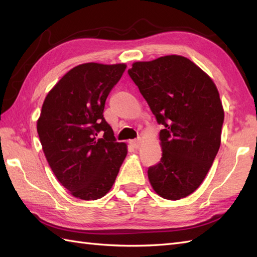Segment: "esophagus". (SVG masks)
<instances>
[{"label": "esophagus", "instance_id": "34e87169", "mask_svg": "<svg viewBox=\"0 0 257 257\" xmlns=\"http://www.w3.org/2000/svg\"><path fill=\"white\" fill-rule=\"evenodd\" d=\"M130 145H132V146L134 147V148L137 149V148H139L140 145H141V139H140V138H138V139L132 140V141H130Z\"/></svg>", "mask_w": 257, "mask_h": 257}]
</instances>
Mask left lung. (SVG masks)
<instances>
[{"label":"left lung","mask_w":257,"mask_h":257,"mask_svg":"<svg viewBox=\"0 0 257 257\" xmlns=\"http://www.w3.org/2000/svg\"><path fill=\"white\" fill-rule=\"evenodd\" d=\"M128 74L165 127L161 160L148 169L151 187L163 199L185 198L203 182L220 149L224 110L216 86L180 55L136 62Z\"/></svg>","instance_id":"1"}]
</instances>
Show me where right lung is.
Instances as JSON below:
<instances>
[{
  "instance_id": "1",
  "label": "right lung",
  "mask_w": 257,
  "mask_h": 257,
  "mask_svg": "<svg viewBox=\"0 0 257 257\" xmlns=\"http://www.w3.org/2000/svg\"><path fill=\"white\" fill-rule=\"evenodd\" d=\"M125 64L86 63L72 68L48 92L37 133L52 171L70 194L81 200L106 195L127 156L103 118L109 92Z\"/></svg>"
}]
</instances>
